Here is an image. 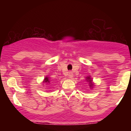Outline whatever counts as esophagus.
<instances>
[{
	"instance_id": "34e87169",
	"label": "esophagus",
	"mask_w": 131,
	"mask_h": 131,
	"mask_svg": "<svg viewBox=\"0 0 131 131\" xmlns=\"http://www.w3.org/2000/svg\"><path fill=\"white\" fill-rule=\"evenodd\" d=\"M68 76H69V78H72V76H73L72 72H69V74H68Z\"/></svg>"
}]
</instances>
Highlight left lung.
Returning a JSON list of instances; mask_svg holds the SVG:
<instances>
[{"instance_id":"1","label":"left lung","mask_w":131,"mask_h":131,"mask_svg":"<svg viewBox=\"0 0 131 131\" xmlns=\"http://www.w3.org/2000/svg\"><path fill=\"white\" fill-rule=\"evenodd\" d=\"M86 80H88V81H89V83H90V86H92L93 85V84L92 83V80H90V77H89V78H87V79H86Z\"/></svg>"}]
</instances>
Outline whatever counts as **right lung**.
I'll return each instance as SVG.
<instances>
[{
    "mask_svg": "<svg viewBox=\"0 0 131 131\" xmlns=\"http://www.w3.org/2000/svg\"><path fill=\"white\" fill-rule=\"evenodd\" d=\"M44 82L45 83H47V82H50V81H49V78L48 77H46L45 78V81H44Z\"/></svg>",
    "mask_w": 131,
    "mask_h": 131,
    "instance_id": "1",
    "label": "right lung"
}]
</instances>
